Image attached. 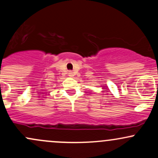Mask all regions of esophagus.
<instances>
[{
  "label": "esophagus",
  "mask_w": 158,
  "mask_h": 158,
  "mask_svg": "<svg viewBox=\"0 0 158 158\" xmlns=\"http://www.w3.org/2000/svg\"><path fill=\"white\" fill-rule=\"evenodd\" d=\"M68 75H69V76H70V77H73V71L69 70L68 71Z\"/></svg>",
  "instance_id": "obj_1"
}]
</instances>
